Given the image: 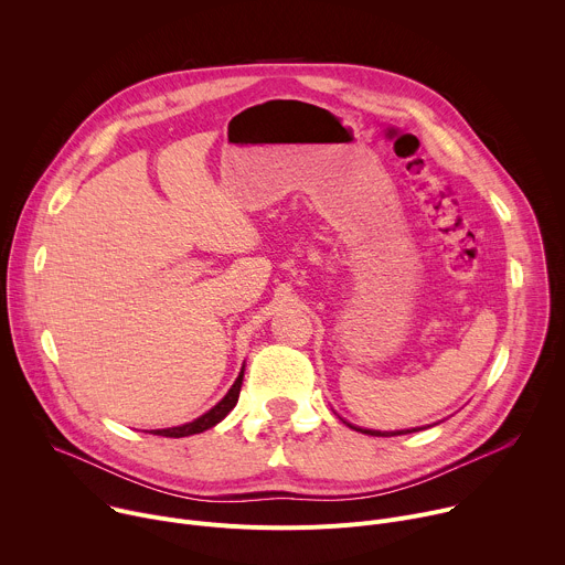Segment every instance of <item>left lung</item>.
I'll use <instances>...</instances> for the list:
<instances>
[{
	"instance_id": "8db88e82",
	"label": "left lung",
	"mask_w": 565,
	"mask_h": 565,
	"mask_svg": "<svg viewBox=\"0 0 565 565\" xmlns=\"http://www.w3.org/2000/svg\"><path fill=\"white\" fill-rule=\"evenodd\" d=\"M347 423V420H344ZM349 425V423H347ZM351 429H355V431H362V434H369V436H402V434H414V431H418V427L416 429H405V431H375V429H360V427H355V425H349Z\"/></svg>"
}]
</instances>
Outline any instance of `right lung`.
<instances>
[{"label": "right lung", "mask_w": 565, "mask_h": 565, "mask_svg": "<svg viewBox=\"0 0 565 565\" xmlns=\"http://www.w3.org/2000/svg\"><path fill=\"white\" fill-rule=\"evenodd\" d=\"M244 371H246V366L241 369L238 377L234 380V384L230 386V391L223 395V399L216 402V405H214L207 414H203L201 418H196V420H192V423H188V425H181V427L153 429V431H149V434H153V436H166V438H185V436H194V434H201V431H205V429H212L214 425H218V423L234 409L236 399H238L241 384H244Z\"/></svg>", "instance_id": "right-lung-1"}]
</instances>
